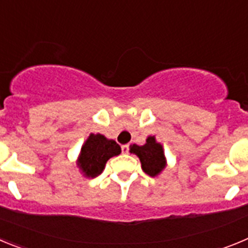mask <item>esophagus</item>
Returning <instances> with one entry per match:
<instances>
[{"instance_id": "1", "label": "esophagus", "mask_w": 248, "mask_h": 248, "mask_svg": "<svg viewBox=\"0 0 248 248\" xmlns=\"http://www.w3.org/2000/svg\"><path fill=\"white\" fill-rule=\"evenodd\" d=\"M122 151L124 153V154H128V153H129V145H128V144H124V145H122Z\"/></svg>"}]
</instances>
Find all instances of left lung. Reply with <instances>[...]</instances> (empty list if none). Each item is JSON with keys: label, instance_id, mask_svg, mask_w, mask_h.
Returning a JSON list of instances; mask_svg holds the SVG:
<instances>
[{"label": "left lung", "instance_id": "1", "mask_svg": "<svg viewBox=\"0 0 248 248\" xmlns=\"http://www.w3.org/2000/svg\"><path fill=\"white\" fill-rule=\"evenodd\" d=\"M130 153L137 155L141 163V169L149 176H157L166 166L163 145L157 143L155 137H148L146 143L139 146L137 144L130 145Z\"/></svg>", "mask_w": 248, "mask_h": 248}]
</instances>
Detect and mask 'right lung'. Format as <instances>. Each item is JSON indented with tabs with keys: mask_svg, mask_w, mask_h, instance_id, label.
<instances>
[{
	"mask_svg": "<svg viewBox=\"0 0 248 248\" xmlns=\"http://www.w3.org/2000/svg\"><path fill=\"white\" fill-rule=\"evenodd\" d=\"M122 153L119 144L107 139L102 134H91L80 149L77 165L87 177H97L102 174L104 166L110 157Z\"/></svg>",
	"mask_w": 248,
	"mask_h": 248,
	"instance_id": "1",
	"label": "right lung"
}]
</instances>
